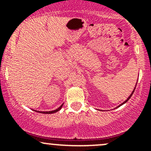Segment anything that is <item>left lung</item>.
<instances>
[{
    "label": "left lung",
    "instance_id": "1",
    "mask_svg": "<svg viewBox=\"0 0 151 151\" xmlns=\"http://www.w3.org/2000/svg\"><path fill=\"white\" fill-rule=\"evenodd\" d=\"M136 86H137V85H136ZM136 86H135L134 89V91H132V93H131V95H130V96H129V98H128V99H126V101H124V102H123V103H122V104H120V105H119V106H117V107H116V108L119 107V106H121V105H123V104H125V103H126V102H127V101H129V99H130V98H131V97H132V94H133V93H134V91H135V88H136Z\"/></svg>",
    "mask_w": 151,
    "mask_h": 151
}]
</instances>
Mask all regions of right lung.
Returning a JSON list of instances; mask_svg holds the SVG:
<instances>
[{
    "label": "right lung",
    "instance_id": "1",
    "mask_svg": "<svg viewBox=\"0 0 151 151\" xmlns=\"http://www.w3.org/2000/svg\"><path fill=\"white\" fill-rule=\"evenodd\" d=\"M63 104H62L61 105H60V107H58V109H55V110H52V111H49V112H39V111H38V112H41V113H43V114H52V113H55V112H57L58 111L60 110V109L62 108V106H63ZM36 112H37V111L36 110Z\"/></svg>",
    "mask_w": 151,
    "mask_h": 151
}]
</instances>
